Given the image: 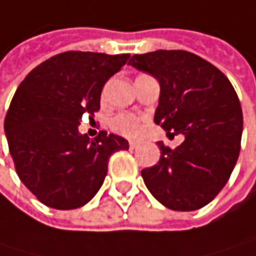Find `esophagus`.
I'll return each instance as SVG.
<instances>
[{"label":"esophagus","mask_w":256,"mask_h":256,"mask_svg":"<svg viewBox=\"0 0 256 256\" xmlns=\"http://www.w3.org/2000/svg\"><path fill=\"white\" fill-rule=\"evenodd\" d=\"M136 147H138V142L136 141H129V148L130 150H135Z\"/></svg>","instance_id":"34e87169"}]
</instances>
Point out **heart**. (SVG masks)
Wrapping results in <instances>:
<instances>
[{"label":"heart","instance_id":"heart-1","mask_svg":"<svg viewBox=\"0 0 256 256\" xmlns=\"http://www.w3.org/2000/svg\"><path fill=\"white\" fill-rule=\"evenodd\" d=\"M110 127L112 130L126 138H136L142 129V116L129 112H121L110 120Z\"/></svg>","mask_w":256,"mask_h":256}]
</instances>
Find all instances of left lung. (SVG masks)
<instances>
[{"label": "left lung", "mask_w": 256, "mask_h": 256, "mask_svg": "<svg viewBox=\"0 0 256 256\" xmlns=\"http://www.w3.org/2000/svg\"><path fill=\"white\" fill-rule=\"evenodd\" d=\"M129 65L160 84L154 122L167 135L185 136L141 176L156 200L173 211L204 208L230 178L242 147L243 112L228 77L212 64L184 50L132 56Z\"/></svg>", "instance_id": "8db88e82"}]
</instances>
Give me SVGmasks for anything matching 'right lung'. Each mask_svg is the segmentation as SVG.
I'll return each instance as SVG.
<instances>
[{
  "mask_svg": "<svg viewBox=\"0 0 256 256\" xmlns=\"http://www.w3.org/2000/svg\"><path fill=\"white\" fill-rule=\"evenodd\" d=\"M129 54L66 51L36 66L18 86L4 120L8 150L21 182L54 210L86 205L102 188L109 158L129 142L104 130L78 132L84 114L100 109L104 83Z\"/></svg>",
  "mask_w": 256,
  "mask_h": 256,
  "instance_id": "right-lung-1",
  "label": "right lung"
}]
</instances>
